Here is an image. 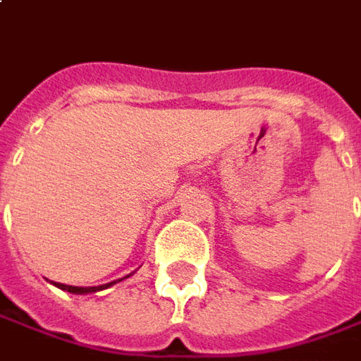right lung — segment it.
<instances>
[{"instance_id": "right-lung-1", "label": "right lung", "mask_w": 361, "mask_h": 361, "mask_svg": "<svg viewBox=\"0 0 361 361\" xmlns=\"http://www.w3.org/2000/svg\"><path fill=\"white\" fill-rule=\"evenodd\" d=\"M124 279H126V276H124ZM120 281H122V279H118V281H112V283H109V284H100V286H71V284H61V283H53V284H55V286H59L61 290H67V293L88 294V293H98V290H104V288H109V286H112V284L120 283Z\"/></svg>"}]
</instances>
